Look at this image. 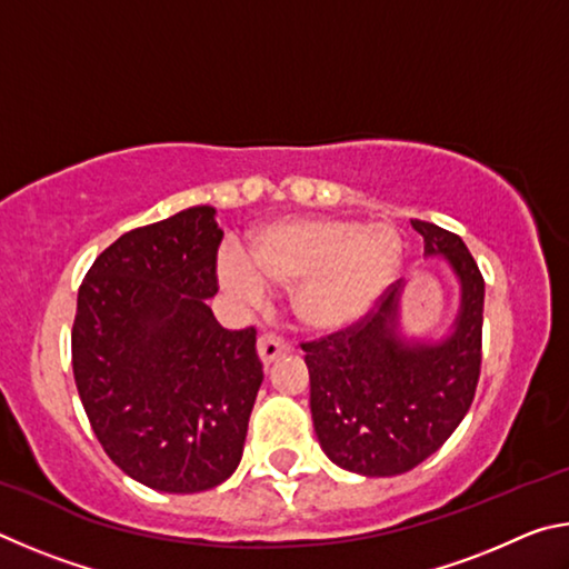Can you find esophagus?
Here are the masks:
<instances>
[{
    "instance_id": "34e87169",
    "label": "esophagus",
    "mask_w": 569,
    "mask_h": 569,
    "mask_svg": "<svg viewBox=\"0 0 569 569\" xmlns=\"http://www.w3.org/2000/svg\"><path fill=\"white\" fill-rule=\"evenodd\" d=\"M288 351H291V343H288L286 339H281V336L263 333L261 339H258V356H261V361L266 366L273 363L278 356H286Z\"/></svg>"
}]
</instances>
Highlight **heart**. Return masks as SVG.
Instances as JSON below:
<instances>
[{"mask_svg": "<svg viewBox=\"0 0 569 569\" xmlns=\"http://www.w3.org/2000/svg\"><path fill=\"white\" fill-rule=\"evenodd\" d=\"M401 268V238L387 223L343 218H293L256 233L250 261L226 253L223 281L246 301L266 286L293 288V311L311 329L353 323L379 301Z\"/></svg>", "mask_w": 569, "mask_h": 569, "instance_id": "b5f03b06", "label": "heart"}]
</instances>
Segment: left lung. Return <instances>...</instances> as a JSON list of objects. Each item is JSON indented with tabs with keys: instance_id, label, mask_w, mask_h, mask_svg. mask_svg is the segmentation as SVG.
<instances>
[{
	"instance_id": "obj_1",
	"label": "left lung",
	"mask_w": 569,
	"mask_h": 569,
	"mask_svg": "<svg viewBox=\"0 0 569 569\" xmlns=\"http://www.w3.org/2000/svg\"><path fill=\"white\" fill-rule=\"evenodd\" d=\"M427 256H445L461 283L455 329L439 343L397 333L401 286L346 329L306 341L316 437L333 465L393 477L435 455L475 399L481 369L485 278L457 233L411 220Z\"/></svg>"
}]
</instances>
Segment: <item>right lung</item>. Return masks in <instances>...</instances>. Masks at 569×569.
<instances>
[{"mask_svg": "<svg viewBox=\"0 0 569 569\" xmlns=\"http://www.w3.org/2000/svg\"><path fill=\"white\" fill-rule=\"evenodd\" d=\"M216 208L196 206L104 248L77 293L72 371L92 431L124 475L160 492L233 475L263 381L256 329L228 331Z\"/></svg>", "mask_w": 569, "mask_h": 569, "instance_id": "right-lung-1", "label": "right lung"}]
</instances>
